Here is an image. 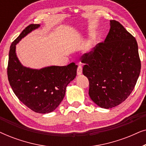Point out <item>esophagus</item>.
I'll list each match as a JSON object with an SVG mask.
<instances>
[{"instance_id":"1","label":"esophagus","mask_w":146,"mask_h":146,"mask_svg":"<svg viewBox=\"0 0 146 146\" xmlns=\"http://www.w3.org/2000/svg\"><path fill=\"white\" fill-rule=\"evenodd\" d=\"M82 74V66H78L77 69V74L80 75Z\"/></svg>"}]
</instances>
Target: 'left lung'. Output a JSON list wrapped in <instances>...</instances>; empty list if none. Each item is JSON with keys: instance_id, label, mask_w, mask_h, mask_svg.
<instances>
[{"instance_id": "obj_1", "label": "left lung", "mask_w": 146, "mask_h": 146, "mask_svg": "<svg viewBox=\"0 0 146 146\" xmlns=\"http://www.w3.org/2000/svg\"><path fill=\"white\" fill-rule=\"evenodd\" d=\"M89 96L103 108L116 106L133 91L141 70L136 40L119 22L110 21L104 42L81 56Z\"/></svg>"}]
</instances>
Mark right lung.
<instances>
[{"mask_svg":"<svg viewBox=\"0 0 146 146\" xmlns=\"http://www.w3.org/2000/svg\"><path fill=\"white\" fill-rule=\"evenodd\" d=\"M40 25L31 24L23 30L10 48L7 74L9 84L20 101L37 113L52 112L64 97L67 85L75 78L78 66L72 62L64 66L40 70L23 66L16 54V44Z\"/></svg>","mask_w":146,"mask_h":146,"instance_id":"right-lung-1","label":"right lung"}]
</instances>
